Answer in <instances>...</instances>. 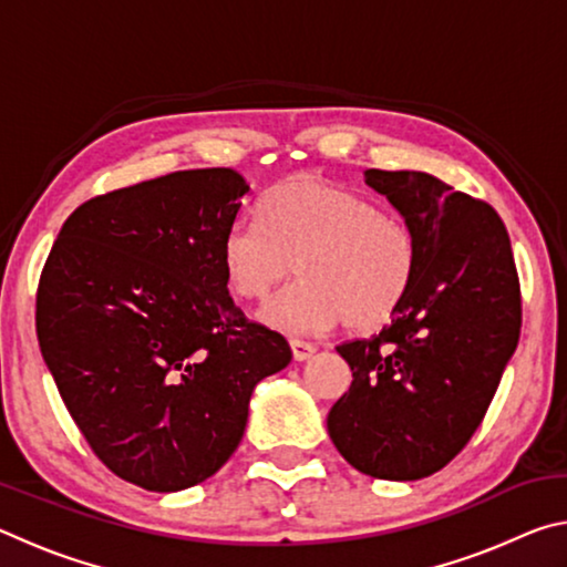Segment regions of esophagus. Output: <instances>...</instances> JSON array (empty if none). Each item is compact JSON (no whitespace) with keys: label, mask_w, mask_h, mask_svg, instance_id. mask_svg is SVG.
<instances>
[{"label":"esophagus","mask_w":567,"mask_h":567,"mask_svg":"<svg viewBox=\"0 0 567 567\" xmlns=\"http://www.w3.org/2000/svg\"><path fill=\"white\" fill-rule=\"evenodd\" d=\"M290 350H292V358L297 362H305L310 360L315 352H318V348H315L312 342H305V340H290Z\"/></svg>","instance_id":"esophagus-1"}]
</instances>
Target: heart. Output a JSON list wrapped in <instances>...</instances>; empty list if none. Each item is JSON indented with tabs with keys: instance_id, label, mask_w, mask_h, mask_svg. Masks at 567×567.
<instances>
[{
	"instance_id": "b5f03b06",
	"label": "heart",
	"mask_w": 567,
	"mask_h": 567,
	"mask_svg": "<svg viewBox=\"0 0 567 567\" xmlns=\"http://www.w3.org/2000/svg\"><path fill=\"white\" fill-rule=\"evenodd\" d=\"M237 297L262 300L295 270L300 280L260 310L272 330L315 334L344 324L372 330L390 320L412 285L415 237L395 215L330 179L297 175L275 185L260 219L243 217L219 243Z\"/></svg>"
}]
</instances>
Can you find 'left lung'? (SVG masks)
<instances>
[{
    "label": "left lung",
    "mask_w": 567,
    "mask_h": 567,
    "mask_svg": "<svg viewBox=\"0 0 567 567\" xmlns=\"http://www.w3.org/2000/svg\"><path fill=\"white\" fill-rule=\"evenodd\" d=\"M398 209L417 265L385 330L338 344L352 385L328 433L360 473L420 480L445 467L477 430L520 338L511 237L491 205L427 172L364 169Z\"/></svg>",
    "instance_id": "obj_1"
}]
</instances>
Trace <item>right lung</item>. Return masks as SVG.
<instances>
[{
	"instance_id": "1",
	"label": "right lung",
	"mask_w": 567,
	"mask_h": 567,
	"mask_svg": "<svg viewBox=\"0 0 567 567\" xmlns=\"http://www.w3.org/2000/svg\"><path fill=\"white\" fill-rule=\"evenodd\" d=\"M247 192L213 167L94 197L42 270L37 338L56 390L94 455L152 493L213 477L257 382L292 360L227 292L219 243Z\"/></svg>"
}]
</instances>
